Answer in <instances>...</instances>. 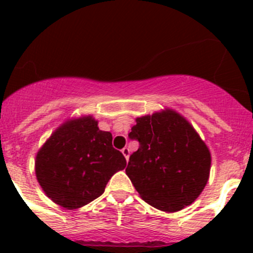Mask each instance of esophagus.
I'll return each instance as SVG.
<instances>
[{"label": "esophagus", "mask_w": 253, "mask_h": 253, "mask_svg": "<svg viewBox=\"0 0 253 253\" xmlns=\"http://www.w3.org/2000/svg\"><path fill=\"white\" fill-rule=\"evenodd\" d=\"M122 153L124 154L125 160L128 161V160H129V153H130V151H129V148H128V147H124V148L122 149Z\"/></svg>", "instance_id": "esophagus-1"}]
</instances>
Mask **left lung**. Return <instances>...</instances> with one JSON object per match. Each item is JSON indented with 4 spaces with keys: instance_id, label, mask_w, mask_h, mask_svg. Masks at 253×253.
Here are the masks:
<instances>
[{
    "instance_id": "1",
    "label": "left lung",
    "mask_w": 253,
    "mask_h": 253,
    "mask_svg": "<svg viewBox=\"0 0 253 253\" xmlns=\"http://www.w3.org/2000/svg\"><path fill=\"white\" fill-rule=\"evenodd\" d=\"M135 122L129 138L139 148L125 172L140 198L166 213L193 204L209 180L211 156L204 140L186 118L167 107Z\"/></svg>"
}]
</instances>
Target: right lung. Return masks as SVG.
<instances>
[{
    "label": "right lung",
    "mask_w": 253,
    "mask_h": 253,
    "mask_svg": "<svg viewBox=\"0 0 253 253\" xmlns=\"http://www.w3.org/2000/svg\"><path fill=\"white\" fill-rule=\"evenodd\" d=\"M92 115L60 124L35 158V175L45 195L64 209L87 205L105 191L107 181L126 166L113 147L110 131L100 130Z\"/></svg>",
    "instance_id": "1"
}]
</instances>
